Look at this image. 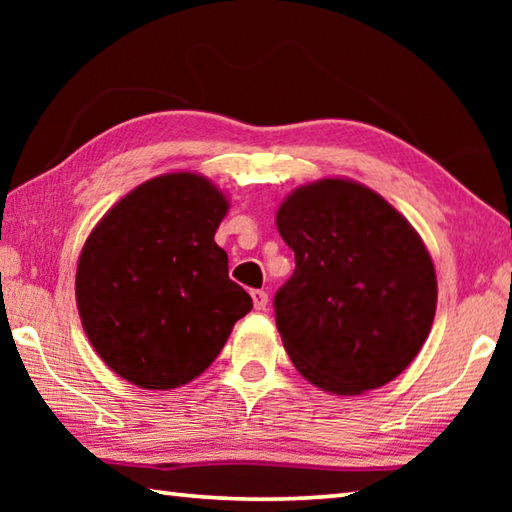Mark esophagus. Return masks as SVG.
Segmentation results:
<instances>
[{
	"instance_id": "1",
	"label": "esophagus",
	"mask_w": 512,
	"mask_h": 512,
	"mask_svg": "<svg viewBox=\"0 0 512 512\" xmlns=\"http://www.w3.org/2000/svg\"><path fill=\"white\" fill-rule=\"evenodd\" d=\"M250 296H253V305H255L257 311L266 309V305H268V293H266L264 289H255L253 293H250Z\"/></svg>"
}]
</instances>
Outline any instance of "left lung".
<instances>
[{
    "label": "left lung",
    "mask_w": 512,
    "mask_h": 512,
    "mask_svg": "<svg viewBox=\"0 0 512 512\" xmlns=\"http://www.w3.org/2000/svg\"><path fill=\"white\" fill-rule=\"evenodd\" d=\"M275 223L296 255V271L273 300L293 366L334 395L393 381L436 316V271L413 225L345 178L298 187Z\"/></svg>",
    "instance_id": "left-lung-1"
}]
</instances>
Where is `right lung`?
I'll use <instances>...</instances> for the list:
<instances>
[{
    "mask_svg": "<svg viewBox=\"0 0 512 512\" xmlns=\"http://www.w3.org/2000/svg\"><path fill=\"white\" fill-rule=\"evenodd\" d=\"M228 207L205 176L164 173L126 194L90 232L76 305L92 348L121 379L149 391L187 384L253 309L214 241Z\"/></svg>",
    "mask_w": 512,
    "mask_h": 512,
    "instance_id": "right-lung-1",
    "label": "right lung"
}]
</instances>
